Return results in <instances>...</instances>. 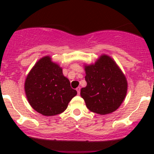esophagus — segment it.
<instances>
[{
	"label": "esophagus",
	"instance_id": "1",
	"mask_svg": "<svg viewBox=\"0 0 154 154\" xmlns=\"http://www.w3.org/2000/svg\"><path fill=\"white\" fill-rule=\"evenodd\" d=\"M80 89H81V88H80V87H78V88L76 89V91H77V92H78L79 95L80 94Z\"/></svg>",
	"mask_w": 154,
	"mask_h": 154
}]
</instances>
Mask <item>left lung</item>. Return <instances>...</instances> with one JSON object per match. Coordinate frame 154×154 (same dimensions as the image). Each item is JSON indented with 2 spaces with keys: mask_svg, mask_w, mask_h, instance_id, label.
<instances>
[{
  "mask_svg": "<svg viewBox=\"0 0 154 154\" xmlns=\"http://www.w3.org/2000/svg\"><path fill=\"white\" fill-rule=\"evenodd\" d=\"M87 85L81 96L90 111L101 115L111 113L120 106L127 91V82L110 57L103 55L94 65L85 66Z\"/></svg>",
  "mask_w": 154,
  "mask_h": 154,
  "instance_id": "obj_1",
  "label": "left lung"
}]
</instances>
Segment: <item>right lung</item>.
I'll list each match as a JSON object with an SVG mask.
<instances>
[{"label":"right lung","mask_w":154,"mask_h":154,"mask_svg":"<svg viewBox=\"0 0 154 154\" xmlns=\"http://www.w3.org/2000/svg\"><path fill=\"white\" fill-rule=\"evenodd\" d=\"M27 99L31 107L44 116L64 112L77 92L72 89L62 69L49 56L41 58L28 75L24 84Z\"/></svg>","instance_id":"obj_1"}]
</instances>
